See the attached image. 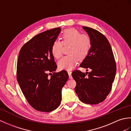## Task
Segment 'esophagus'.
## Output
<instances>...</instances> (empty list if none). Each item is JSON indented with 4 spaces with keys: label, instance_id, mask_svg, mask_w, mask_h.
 Wrapping results in <instances>:
<instances>
[{
    "label": "esophagus",
    "instance_id": "obj_1",
    "mask_svg": "<svg viewBox=\"0 0 131 131\" xmlns=\"http://www.w3.org/2000/svg\"><path fill=\"white\" fill-rule=\"evenodd\" d=\"M69 76V78L70 79H72V76H71V71H68Z\"/></svg>",
    "mask_w": 131,
    "mask_h": 131
}]
</instances>
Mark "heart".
<instances>
[{
	"mask_svg": "<svg viewBox=\"0 0 131 131\" xmlns=\"http://www.w3.org/2000/svg\"><path fill=\"white\" fill-rule=\"evenodd\" d=\"M61 41H53L51 47V53L54 58L58 59L62 56L63 46H68L69 55L62 57L58 61L60 70H70L74 68L78 61L82 60L90 53L92 41L91 37L87 34H81L76 29L70 28L63 30L60 35Z\"/></svg>",
	"mask_w": 131,
	"mask_h": 131,
	"instance_id": "heart-1",
	"label": "heart"
}]
</instances>
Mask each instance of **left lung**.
<instances>
[{
  "mask_svg": "<svg viewBox=\"0 0 131 131\" xmlns=\"http://www.w3.org/2000/svg\"><path fill=\"white\" fill-rule=\"evenodd\" d=\"M82 27L91 37L92 44L80 66L91 71L84 73L75 70L72 77L77 83L75 91L80 101L96 105L104 101L110 92L115 77L116 62L107 39L95 29Z\"/></svg>",
  "mask_w": 131,
  "mask_h": 131,
  "instance_id": "left-lung-1",
  "label": "left lung"
}]
</instances>
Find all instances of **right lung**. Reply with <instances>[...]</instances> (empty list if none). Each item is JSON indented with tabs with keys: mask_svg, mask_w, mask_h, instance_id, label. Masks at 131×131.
I'll return each mask as SVG.
<instances>
[{
	"mask_svg": "<svg viewBox=\"0 0 131 131\" xmlns=\"http://www.w3.org/2000/svg\"><path fill=\"white\" fill-rule=\"evenodd\" d=\"M60 31V27H57L36 35L19 53L17 80L29 104L41 112H52L58 107L61 90L69 79L66 70L54 73L57 66L51 47Z\"/></svg>",
	"mask_w": 131,
	"mask_h": 131,
	"instance_id": "obj_1",
	"label": "right lung"
}]
</instances>
